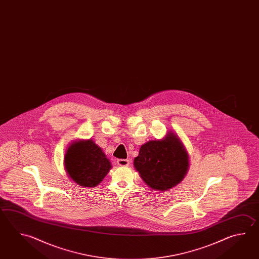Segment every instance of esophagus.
<instances>
[{
    "instance_id": "esophagus-1",
    "label": "esophagus",
    "mask_w": 259,
    "mask_h": 259,
    "mask_svg": "<svg viewBox=\"0 0 259 259\" xmlns=\"http://www.w3.org/2000/svg\"><path fill=\"white\" fill-rule=\"evenodd\" d=\"M117 164L120 166H127L129 165V160H127V159H118Z\"/></svg>"
}]
</instances>
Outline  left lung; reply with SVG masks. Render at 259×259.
<instances>
[{
    "label": "left lung",
    "instance_id": "left-lung-1",
    "mask_svg": "<svg viewBox=\"0 0 259 259\" xmlns=\"http://www.w3.org/2000/svg\"><path fill=\"white\" fill-rule=\"evenodd\" d=\"M134 166L154 191H166L183 181L189 170V154L181 138L167 132L162 139L142 145Z\"/></svg>",
    "mask_w": 259,
    "mask_h": 259
}]
</instances>
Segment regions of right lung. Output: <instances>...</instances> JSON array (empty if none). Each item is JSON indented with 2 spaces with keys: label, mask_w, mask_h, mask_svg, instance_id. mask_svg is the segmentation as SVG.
Here are the masks:
<instances>
[{
  "label": "right lung",
  "mask_w": 259,
  "mask_h": 259,
  "mask_svg": "<svg viewBox=\"0 0 259 259\" xmlns=\"http://www.w3.org/2000/svg\"><path fill=\"white\" fill-rule=\"evenodd\" d=\"M64 166L68 176L82 188H93L103 181L112 164L92 139L76 140L68 146Z\"/></svg>",
  "instance_id": "add662e5"
}]
</instances>
